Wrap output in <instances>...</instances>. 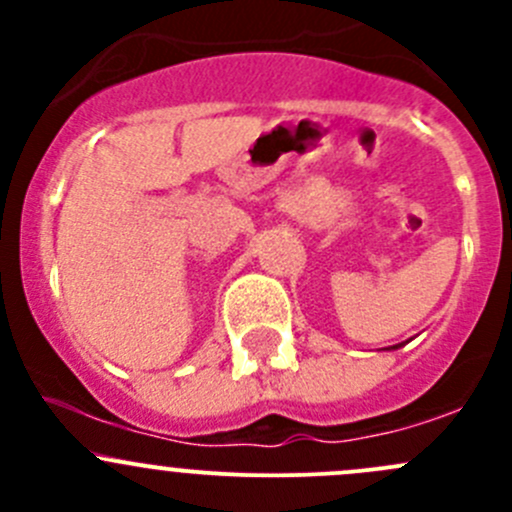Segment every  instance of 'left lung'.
I'll return each mask as SVG.
<instances>
[{"label": "left lung", "mask_w": 512, "mask_h": 512, "mask_svg": "<svg viewBox=\"0 0 512 512\" xmlns=\"http://www.w3.org/2000/svg\"><path fill=\"white\" fill-rule=\"evenodd\" d=\"M394 349H396V347H394Z\"/></svg>", "instance_id": "8db88e82"}]
</instances>
